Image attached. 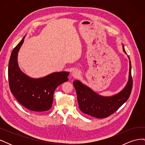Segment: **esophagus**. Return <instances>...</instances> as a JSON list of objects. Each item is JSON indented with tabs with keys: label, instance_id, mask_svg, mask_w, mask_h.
Masks as SVG:
<instances>
[{
	"label": "esophagus",
	"instance_id": "34e87169",
	"mask_svg": "<svg viewBox=\"0 0 145 145\" xmlns=\"http://www.w3.org/2000/svg\"><path fill=\"white\" fill-rule=\"evenodd\" d=\"M80 71H78V70L77 69H74L73 71H72V72H71V76H72L73 77H74V78L78 77V76H80Z\"/></svg>",
	"mask_w": 145,
	"mask_h": 145
}]
</instances>
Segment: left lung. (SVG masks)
Segmentation results:
<instances>
[{"label":"left lung","instance_id":"1","mask_svg":"<svg viewBox=\"0 0 145 145\" xmlns=\"http://www.w3.org/2000/svg\"><path fill=\"white\" fill-rule=\"evenodd\" d=\"M123 51L126 54L123 45ZM129 70L128 80L126 86L119 93L111 96H103L96 93L89 87L78 80L73 82L75 88L78 106L83 113L98 118H103L115 112L128 99L133 88L131 76V63L129 56Z\"/></svg>","mask_w":145,"mask_h":145}]
</instances>
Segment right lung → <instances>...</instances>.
Masks as SVG:
<instances>
[{
	"label": "right lung",
	"instance_id": "right-lung-1",
	"mask_svg": "<svg viewBox=\"0 0 145 145\" xmlns=\"http://www.w3.org/2000/svg\"><path fill=\"white\" fill-rule=\"evenodd\" d=\"M25 36L11 52L8 64L10 88L16 100L25 108L34 112L46 111L52 107L56 88L68 80L69 72H54L35 78L22 71L17 62V56Z\"/></svg>",
	"mask_w": 145,
	"mask_h": 145
}]
</instances>
